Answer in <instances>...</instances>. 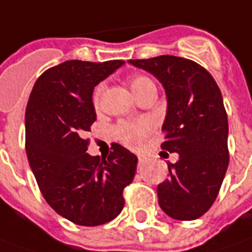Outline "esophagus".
<instances>
[{"instance_id": "34e87169", "label": "esophagus", "mask_w": 252, "mask_h": 252, "mask_svg": "<svg viewBox=\"0 0 252 252\" xmlns=\"http://www.w3.org/2000/svg\"><path fill=\"white\" fill-rule=\"evenodd\" d=\"M145 162H146V158H145V157H139V158H138V165H139V167H142Z\"/></svg>"}]
</instances>
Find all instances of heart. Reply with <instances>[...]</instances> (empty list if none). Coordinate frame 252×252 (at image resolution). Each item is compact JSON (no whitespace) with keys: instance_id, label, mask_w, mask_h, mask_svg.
<instances>
[{"instance_id":"1","label":"heart","mask_w":252,"mask_h":252,"mask_svg":"<svg viewBox=\"0 0 252 252\" xmlns=\"http://www.w3.org/2000/svg\"><path fill=\"white\" fill-rule=\"evenodd\" d=\"M153 81L146 76H135L131 80V90L138 96L142 91L145 90L148 85H152ZM104 85L99 84L94 94H92V103L94 107H99L100 100H102V95H103ZM153 129V124L152 121L148 119L138 120V121H121L117 126H114V135L117 136L120 142H123L124 145L129 146V148H138L143 140L146 139L149 133Z\"/></svg>"}]
</instances>
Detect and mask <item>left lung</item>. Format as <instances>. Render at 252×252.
<instances>
[{
    "label": "left lung",
    "mask_w": 252,
    "mask_h": 252,
    "mask_svg": "<svg viewBox=\"0 0 252 252\" xmlns=\"http://www.w3.org/2000/svg\"><path fill=\"white\" fill-rule=\"evenodd\" d=\"M129 63L157 77L168 100L161 149L176 152L179 160L167 162L168 179L157 188L158 204L174 220H197L214 204L229 165V126L220 87L190 59L161 55Z\"/></svg>",
    "instance_id": "obj_1"
}]
</instances>
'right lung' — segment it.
<instances>
[{
	"label": "right lung",
	"mask_w": 252,
	"mask_h": 252,
	"mask_svg": "<svg viewBox=\"0 0 252 252\" xmlns=\"http://www.w3.org/2000/svg\"><path fill=\"white\" fill-rule=\"evenodd\" d=\"M124 61H67L48 68L26 107V153L47 203L81 226L110 222L124 208L123 191L133 181L138 157L113 143L107 158L87 153L96 120L94 88Z\"/></svg>",
	"instance_id": "1"
}]
</instances>
